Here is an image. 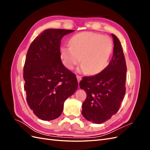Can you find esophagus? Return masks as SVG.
Masks as SVG:
<instances>
[{"label": "esophagus", "instance_id": "esophagus-1", "mask_svg": "<svg viewBox=\"0 0 150 150\" xmlns=\"http://www.w3.org/2000/svg\"><path fill=\"white\" fill-rule=\"evenodd\" d=\"M76 78H77V79H78V83H79V82H80V81H81V77L80 76H78V75H77V76H76Z\"/></svg>", "mask_w": 150, "mask_h": 150}]
</instances>
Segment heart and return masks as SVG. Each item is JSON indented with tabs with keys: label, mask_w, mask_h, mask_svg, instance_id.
I'll return each instance as SVG.
<instances>
[{
	"label": "heart",
	"mask_w": 150,
	"mask_h": 150,
	"mask_svg": "<svg viewBox=\"0 0 150 150\" xmlns=\"http://www.w3.org/2000/svg\"><path fill=\"white\" fill-rule=\"evenodd\" d=\"M71 46L62 45L59 48L63 64L72 70L80 62L78 71L94 75L108 66L113 49L112 39L107 35L93 32H82L71 37Z\"/></svg>",
	"instance_id": "heart-1"
}]
</instances>
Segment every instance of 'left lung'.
Masks as SVG:
<instances>
[{"label": "left lung", "mask_w": 150, "mask_h": 150, "mask_svg": "<svg viewBox=\"0 0 150 150\" xmlns=\"http://www.w3.org/2000/svg\"><path fill=\"white\" fill-rule=\"evenodd\" d=\"M114 43L113 56L109 65L102 72L84 77L80 88L87 97L82 105V115L93 123L101 124L110 120L120 108L126 88V65L120 40L111 34Z\"/></svg>", "instance_id": "left-lung-1"}]
</instances>
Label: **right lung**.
Returning a JSON list of instances; mask_svg holds the SVG:
<instances>
[{"label": "right lung", "mask_w": 150, "mask_h": 150, "mask_svg": "<svg viewBox=\"0 0 150 150\" xmlns=\"http://www.w3.org/2000/svg\"><path fill=\"white\" fill-rule=\"evenodd\" d=\"M73 31L46 29L34 40L27 53L24 67L27 101L42 120L59 117L64 103L78 89L76 75L63 65L59 52L63 36Z\"/></svg>", "instance_id": "right-lung-1"}]
</instances>
